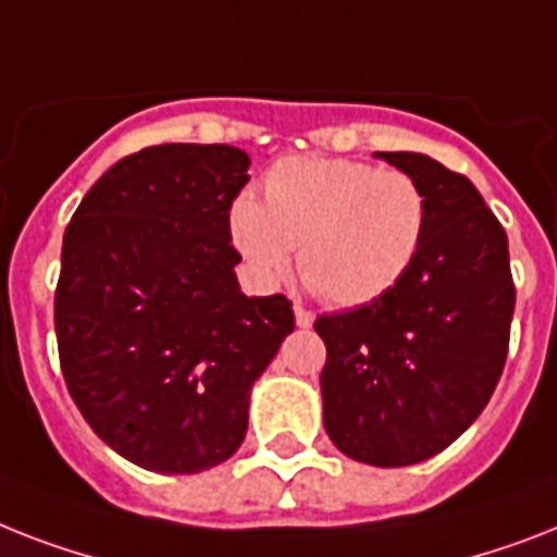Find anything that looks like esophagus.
I'll use <instances>...</instances> for the list:
<instances>
[{
  "instance_id": "esophagus-1",
  "label": "esophagus",
  "mask_w": 557,
  "mask_h": 557,
  "mask_svg": "<svg viewBox=\"0 0 557 557\" xmlns=\"http://www.w3.org/2000/svg\"><path fill=\"white\" fill-rule=\"evenodd\" d=\"M294 320H297L300 329H309V325L314 323V314H311L309 309H302V306H294Z\"/></svg>"
}]
</instances>
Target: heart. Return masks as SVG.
Returning a JSON list of instances; mask_svg holds the SVG:
<instances>
[{
	"label": "heart",
	"mask_w": 557,
	"mask_h": 557,
	"mask_svg": "<svg viewBox=\"0 0 557 557\" xmlns=\"http://www.w3.org/2000/svg\"><path fill=\"white\" fill-rule=\"evenodd\" d=\"M260 202L228 214L237 251L280 283L300 248L306 283L334 306H366L406 277L423 234L426 194L404 171L337 157H288L265 174Z\"/></svg>",
	"instance_id": "1"
}]
</instances>
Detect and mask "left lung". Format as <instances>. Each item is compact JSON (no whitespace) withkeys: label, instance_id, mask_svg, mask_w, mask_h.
<instances>
[{"label":"left lung","instance_id":"left-lung-1","mask_svg":"<svg viewBox=\"0 0 557 557\" xmlns=\"http://www.w3.org/2000/svg\"><path fill=\"white\" fill-rule=\"evenodd\" d=\"M426 194V234L381 300L323 314V426L351 460L411 467L490 404L509 351V243L481 191L426 153L377 151Z\"/></svg>","mask_w":557,"mask_h":557}]
</instances>
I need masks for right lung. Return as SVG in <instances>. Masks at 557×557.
I'll return each mask as SVG.
<instances>
[{
    "label": "right lung",
    "instance_id": "1",
    "mask_svg": "<svg viewBox=\"0 0 557 557\" xmlns=\"http://www.w3.org/2000/svg\"><path fill=\"white\" fill-rule=\"evenodd\" d=\"M234 146L143 148L99 176L62 237L53 320L67 392L131 463L197 474L239 449L251 386L294 332L283 294L246 297L228 211Z\"/></svg>",
    "mask_w": 557,
    "mask_h": 557
}]
</instances>
